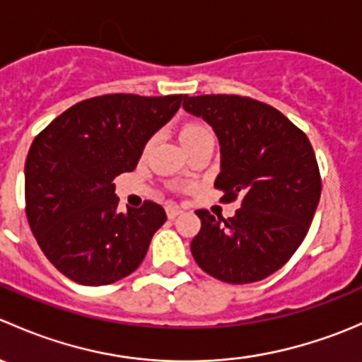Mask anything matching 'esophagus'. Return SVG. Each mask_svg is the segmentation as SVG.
Here are the masks:
<instances>
[{
	"instance_id": "obj_1",
	"label": "esophagus",
	"mask_w": 362,
	"mask_h": 362,
	"mask_svg": "<svg viewBox=\"0 0 362 362\" xmlns=\"http://www.w3.org/2000/svg\"><path fill=\"white\" fill-rule=\"evenodd\" d=\"M182 214V208H178L177 204H168L166 206V215L168 218H175Z\"/></svg>"
}]
</instances>
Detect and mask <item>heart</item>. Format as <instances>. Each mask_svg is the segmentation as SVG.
<instances>
[{"label":"heart","instance_id":"b5f03b06","mask_svg":"<svg viewBox=\"0 0 362 362\" xmlns=\"http://www.w3.org/2000/svg\"><path fill=\"white\" fill-rule=\"evenodd\" d=\"M178 136H180V141L184 144V147H191L192 144H196L198 140L206 136H214L211 134V129L206 126V124L199 122V120H189V122H184L180 126V131H178ZM152 147V140H148L144 147V154H147Z\"/></svg>","mask_w":362,"mask_h":362}]
</instances>
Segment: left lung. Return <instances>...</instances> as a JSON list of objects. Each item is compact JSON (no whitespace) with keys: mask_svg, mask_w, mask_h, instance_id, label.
<instances>
[{"mask_svg":"<svg viewBox=\"0 0 362 362\" xmlns=\"http://www.w3.org/2000/svg\"><path fill=\"white\" fill-rule=\"evenodd\" d=\"M184 108L221 141V202L242 198L235 217L196 210L202 229L192 255L222 282H259L293 257L313 221L322 178L312 144L282 112L249 96L185 94Z\"/></svg>","mask_w":362,"mask_h":362,"instance_id":"8db88e82","label":"left lung"}]
</instances>
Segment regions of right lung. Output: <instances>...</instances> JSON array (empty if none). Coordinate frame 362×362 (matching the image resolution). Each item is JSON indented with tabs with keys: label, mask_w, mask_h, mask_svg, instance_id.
<instances>
[{
	"label": "right lung",
	"mask_w": 362,
	"mask_h": 362,
	"mask_svg": "<svg viewBox=\"0 0 362 362\" xmlns=\"http://www.w3.org/2000/svg\"><path fill=\"white\" fill-rule=\"evenodd\" d=\"M184 94H105L73 105L36 134L25 159V215L50 262L82 286H108L144 261L166 222L160 204L117 211V175L133 171L148 138Z\"/></svg>",
	"instance_id": "right-lung-1"
}]
</instances>
